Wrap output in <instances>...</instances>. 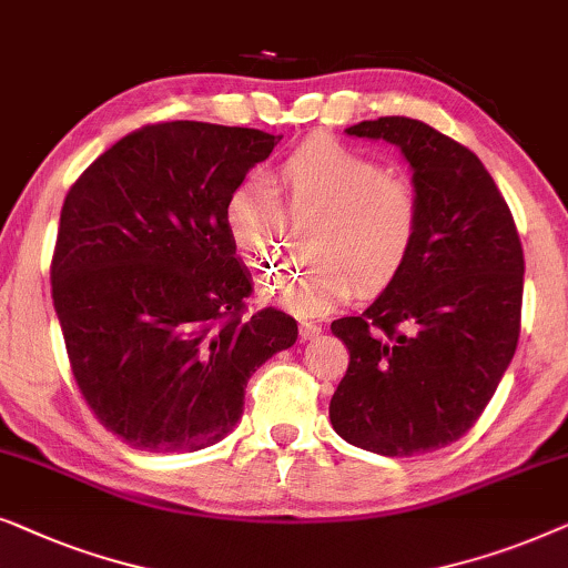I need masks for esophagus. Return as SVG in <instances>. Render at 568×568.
Instances as JSON below:
<instances>
[{"instance_id": "esophagus-1", "label": "esophagus", "mask_w": 568, "mask_h": 568, "mask_svg": "<svg viewBox=\"0 0 568 568\" xmlns=\"http://www.w3.org/2000/svg\"><path fill=\"white\" fill-rule=\"evenodd\" d=\"M298 335H301V339H314V337H320L322 335V324H316V322H301L298 324Z\"/></svg>"}]
</instances>
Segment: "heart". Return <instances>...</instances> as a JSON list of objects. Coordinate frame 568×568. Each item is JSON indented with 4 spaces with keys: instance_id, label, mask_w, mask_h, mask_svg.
<instances>
[{
    "instance_id": "heart-1",
    "label": "heart",
    "mask_w": 568,
    "mask_h": 568,
    "mask_svg": "<svg viewBox=\"0 0 568 568\" xmlns=\"http://www.w3.org/2000/svg\"><path fill=\"white\" fill-rule=\"evenodd\" d=\"M288 221L308 225L306 267L262 283V298L291 312H329L361 285L379 291L410 260L420 231V196L374 158L312 140L285 158L267 179L231 189L223 225L239 260L272 272L285 252Z\"/></svg>"
}]
</instances>
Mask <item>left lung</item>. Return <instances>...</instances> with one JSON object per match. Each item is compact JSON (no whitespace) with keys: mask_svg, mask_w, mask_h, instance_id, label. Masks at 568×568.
I'll use <instances>...</instances> for the list:
<instances>
[{"mask_svg":"<svg viewBox=\"0 0 568 568\" xmlns=\"http://www.w3.org/2000/svg\"><path fill=\"white\" fill-rule=\"evenodd\" d=\"M345 132L399 148L420 196V231L382 296L332 322L351 363L329 420L353 447L423 455L465 436L509 368L525 254L509 205L473 150L407 116Z\"/></svg>","mask_w":568,"mask_h":568,"instance_id":"obj_1","label":"left lung"}]
</instances>
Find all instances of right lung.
<instances>
[{
	"instance_id": "1",
	"label": "right lung",
	"mask_w": 568,
	"mask_h": 568,
	"mask_svg": "<svg viewBox=\"0 0 568 568\" xmlns=\"http://www.w3.org/2000/svg\"><path fill=\"white\" fill-rule=\"evenodd\" d=\"M283 138L163 121L121 138L64 196L51 298L90 410L134 449L229 436L248 376L296 343L277 308L246 316L248 272L223 225L231 189Z\"/></svg>"
}]
</instances>
